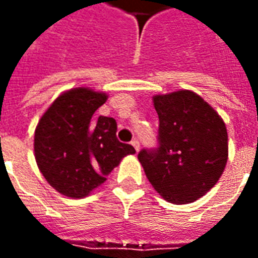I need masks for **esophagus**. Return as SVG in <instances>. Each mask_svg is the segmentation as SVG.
Here are the masks:
<instances>
[{"label": "esophagus", "mask_w": 258, "mask_h": 258, "mask_svg": "<svg viewBox=\"0 0 258 258\" xmlns=\"http://www.w3.org/2000/svg\"><path fill=\"white\" fill-rule=\"evenodd\" d=\"M131 145L134 146V148H135V151H137V152L140 151V142H138V141H137V140L131 141Z\"/></svg>", "instance_id": "obj_1"}]
</instances>
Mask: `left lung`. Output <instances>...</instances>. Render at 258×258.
Returning a JSON list of instances; mask_svg holds the SVG:
<instances>
[{
  "mask_svg": "<svg viewBox=\"0 0 258 258\" xmlns=\"http://www.w3.org/2000/svg\"><path fill=\"white\" fill-rule=\"evenodd\" d=\"M159 116L156 148L138 153L152 186L164 199L185 205L217 184L228 160L227 127L192 91L153 98Z\"/></svg>",
  "mask_w": 258,
  "mask_h": 258,
  "instance_id": "8db88e82",
  "label": "left lung"
}]
</instances>
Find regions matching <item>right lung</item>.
Masks as SVG:
<instances>
[{
    "instance_id": "right-lung-1",
    "label": "right lung",
    "mask_w": 258,
    "mask_h": 258,
    "mask_svg": "<svg viewBox=\"0 0 258 258\" xmlns=\"http://www.w3.org/2000/svg\"><path fill=\"white\" fill-rule=\"evenodd\" d=\"M107 96L74 88L55 99L34 134L38 168L51 186L69 198H83L106 181L133 145L117 140L113 117H92Z\"/></svg>"
}]
</instances>
